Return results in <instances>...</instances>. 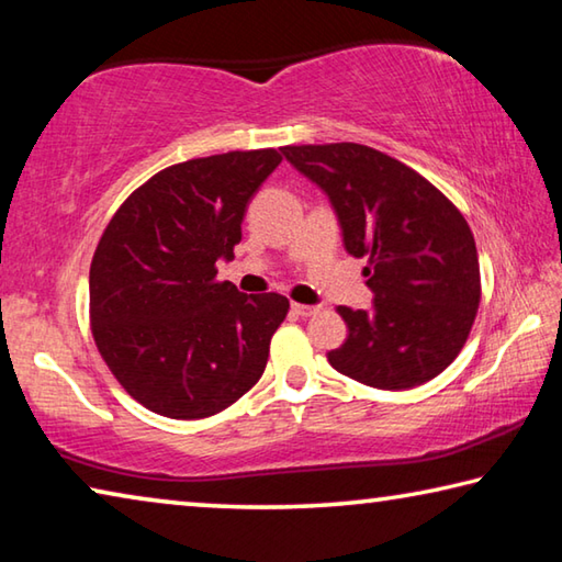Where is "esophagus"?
Instances as JSON below:
<instances>
[{
	"label": "esophagus",
	"mask_w": 562,
	"mask_h": 562,
	"mask_svg": "<svg viewBox=\"0 0 562 562\" xmlns=\"http://www.w3.org/2000/svg\"><path fill=\"white\" fill-rule=\"evenodd\" d=\"M292 312H294V315H300V317H315V315H319V307H317V304L292 302Z\"/></svg>",
	"instance_id": "esophagus-1"
}]
</instances>
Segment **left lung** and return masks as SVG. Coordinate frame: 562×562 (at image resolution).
Wrapping results in <instances>:
<instances>
[{
  "label": "left lung",
  "instance_id": "1",
  "mask_svg": "<svg viewBox=\"0 0 562 562\" xmlns=\"http://www.w3.org/2000/svg\"><path fill=\"white\" fill-rule=\"evenodd\" d=\"M282 154L329 195L347 252L369 260L374 307H337L349 337L329 351V364L389 392L439 376L463 349L481 302L479 252L459 207L376 148L284 146Z\"/></svg>",
  "mask_w": 562,
  "mask_h": 562
}]
</instances>
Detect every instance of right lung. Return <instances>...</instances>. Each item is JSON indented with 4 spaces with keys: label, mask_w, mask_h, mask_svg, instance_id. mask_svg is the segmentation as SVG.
Segmentation results:
<instances>
[{
    "label": "right lung",
    "mask_w": 562,
    "mask_h": 562,
    "mask_svg": "<svg viewBox=\"0 0 562 562\" xmlns=\"http://www.w3.org/2000/svg\"><path fill=\"white\" fill-rule=\"evenodd\" d=\"M280 150L168 166L113 213L89 272L91 335L119 384L150 412L205 418L258 384L290 302L217 282Z\"/></svg>",
    "instance_id": "1"
}]
</instances>
